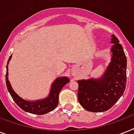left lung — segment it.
I'll list each match as a JSON object with an SVG mask.
<instances>
[{
    "instance_id": "1",
    "label": "left lung",
    "mask_w": 134,
    "mask_h": 134,
    "mask_svg": "<svg viewBox=\"0 0 134 134\" xmlns=\"http://www.w3.org/2000/svg\"><path fill=\"white\" fill-rule=\"evenodd\" d=\"M111 60L103 76L79 80L78 99L86 110L104 112L121 97L127 83V58L118 39L111 35Z\"/></svg>"
}]
</instances>
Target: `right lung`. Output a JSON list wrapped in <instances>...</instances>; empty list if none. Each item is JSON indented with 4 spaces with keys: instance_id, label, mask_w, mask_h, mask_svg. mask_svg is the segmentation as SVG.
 I'll list each match as a JSON object with an SVG mask.
<instances>
[{
    "instance_id": "obj_1",
    "label": "right lung",
    "mask_w": 134,
    "mask_h": 134,
    "mask_svg": "<svg viewBox=\"0 0 134 134\" xmlns=\"http://www.w3.org/2000/svg\"><path fill=\"white\" fill-rule=\"evenodd\" d=\"M12 58V55L9 56L7 64L6 69V86L8 92L12 97L16 104L26 112L36 115H44L54 110L58 104L59 93L61 89L67 83L69 82V78L66 76H61L57 78L52 83L51 90L48 97L44 99L35 100V101H28L21 98L12 89L11 84L8 80V64Z\"/></svg>"
}]
</instances>
